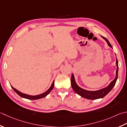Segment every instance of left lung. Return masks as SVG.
<instances>
[{"instance_id": "8db88e82", "label": "left lung", "mask_w": 127, "mask_h": 127, "mask_svg": "<svg viewBox=\"0 0 127 127\" xmlns=\"http://www.w3.org/2000/svg\"><path fill=\"white\" fill-rule=\"evenodd\" d=\"M102 38L107 42L108 46L111 47V48H112V47L110 42L108 41V39L105 38V37L103 36H102ZM118 60L116 58L117 70L116 72V78L107 86L106 87V88L100 89V90H97V91H89V90H85V89L81 88L80 87H79L78 85H77L75 80L74 76L73 75V74H72L71 77V85L72 88H73L74 91H75L77 94H78L79 95L81 96L84 98L89 99V100H96V99L104 97L107 95V94L111 91L112 89H113L114 86L115 85L117 80L118 72Z\"/></svg>"}]
</instances>
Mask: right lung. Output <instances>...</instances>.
<instances>
[{
    "mask_svg": "<svg viewBox=\"0 0 127 127\" xmlns=\"http://www.w3.org/2000/svg\"><path fill=\"white\" fill-rule=\"evenodd\" d=\"M54 81H53V83H52L50 88H49L48 90H47L45 92V93H44L43 94H39V95H35V96L29 95H27V94L22 93H21L20 91H19L17 90V89L13 88V87H12V86H11L12 89L14 90V91L15 92V93L17 94V95H19L20 96H21V97L29 99V100H38V99H40V98H43V97H46L47 95H48V94H49V93H50V92L52 90H53V89L54 88Z\"/></svg>",
    "mask_w": 127,
    "mask_h": 127,
    "instance_id": "right-lung-1",
    "label": "right lung"
}]
</instances>
